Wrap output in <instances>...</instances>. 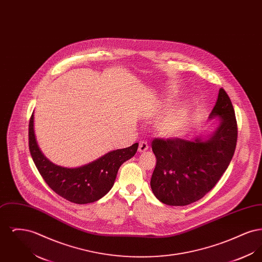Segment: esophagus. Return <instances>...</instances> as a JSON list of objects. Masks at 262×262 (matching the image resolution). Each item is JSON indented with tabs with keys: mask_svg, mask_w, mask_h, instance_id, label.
<instances>
[{
	"mask_svg": "<svg viewBox=\"0 0 262 262\" xmlns=\"http://www.w3.org/2000/svg\"><path fill=\"white\" fill-rule=\"evenodd\" d=\"M147 149H148V143H147V141H144V140L139 141L138 151H139L140 153H142V152H145Z\"/></svg>",
	"mask_w": 262,
	"mask_h": 262,
	"instance_id": "34e87169",
	"label": "esophagus"
}]
</instances>
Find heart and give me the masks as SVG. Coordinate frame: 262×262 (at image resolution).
<instances>
[{"label": "heart", "mask_w": 262, "mask_h": 262, "mask_svg": "<svg viewBox=\"0 0 262 262\" xmlns=\"http://www.w3.org/2000/svg\"><path fill=\"white\" fill-rule=\"evenodd\" d=\"M187 119V110L183 107L177 108L163 118L156 125V129L161 137H178L184 130Z\"/></svg>", "instance_id": "obj_1"}]
</instances>
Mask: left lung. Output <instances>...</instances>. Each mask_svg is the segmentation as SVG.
I'll return each instance as SVG.
<instances>
[{
  "label": "left lung",
  "mask_w": 262,
  "mask_h": 262,
  "mask_svg": "<svg viewBox=\"0 0 262 262\" xmlns=\"http://www.w3.org/2000/svg\"><path fill=\"white\" fill-rule=\"evenodd\" d=\"M220 125L209 138H154L152 151L157 162L150 186L163 203L185 206L202 199L218 183L235 153L237 125L230 97L220 88L209 119Z\"/></svg>",
  "instance_id": "left-lung-1"
}]
</instances>
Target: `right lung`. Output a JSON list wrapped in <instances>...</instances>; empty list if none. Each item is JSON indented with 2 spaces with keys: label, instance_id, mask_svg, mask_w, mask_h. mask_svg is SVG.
I'll return each instance as SVG.
<instances>
[{
  "label": "right lung",
  "instance_id": "right-lung-1",
  "mask_svg": "<svg viewBox=\"0 0 262 262\" xmlns=\"http://www.w3.org/2000/svg\"><path fill=\"white\" fill-rule=\"evenodd\" d=\"M29 151L46 184L64 200L86 204L103 198L115 183L119 168L137 152L138 143L113 150L93 162L78 168H64L50 162L40 151L34 135L33 114L28 128Z\"/></svg>",
  "mask_w": 262,
  "mask_h": 262
}]
</instances>
